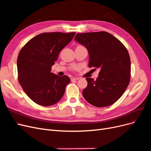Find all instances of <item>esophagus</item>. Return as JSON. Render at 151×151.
Wrapping results in <instances>:
<instances>
[{"label":"esophagus","instance_id":"obj_1","mask_svg":"<svg viewBox=\"0 0 151 151\" xmlns=\"http://www.w3.org/2000/svg\"><path fill=\"white\" fill-rule=\"evenodd\" d=\"M79 79V77H72L71 80L72 81H77V80H78Z\"/></svg>","mask_w":151,"mask_h":151}]
</instances>
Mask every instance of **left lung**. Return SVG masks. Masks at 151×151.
Listing matches in <instances>:
<instances>
[{
    "label": "left lung",
    "instance_id": "left-lung-1",
    "mask_svg": "<svg viewBox=\"0 0 151 151\" xmlns=\"http://www.w3.org/2000/svg\"><path fill=\"white\" fill-rule=\"evenodd\" d=\"M74 40L89 53V67L100 69L96 80L86 78L84 99L94 106L113 104L124 93L130 83L131 63L129 52L119 40L105 31L78 33Z\"/></svg>",
    "mask_w": 151,
    "mask_h": 151
}]
</instances>
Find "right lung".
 <instances>
[{
    "instance_id": "1",
    "label": "right lung",
    "mask_w": 151,
    "mask_h": 151,
    "mask_svg": "<svg viewBox=\"0 0 151 151\" xmlns=\"http://www.w3.org/2000/svg\"><path fill=\"white\" fill-rule=\"evenodd\" d=\"M76 33H44L31 39L22 47L17 60L18 79L28 96L43 106L55 104L65 93L70 83L67 76L51 72L59 53Z\"/></svg>"
}]
</instances>
